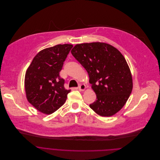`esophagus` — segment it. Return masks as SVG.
I'll use <instances>...</instances> for the list:
<instances>
[{
  "mask_svg": "<svg viewBox=\"0 0 160 160\" xmlns=\"http://www.w3.org/2000/svg\"><path fill=\"white\" fill-rule=\"evenodd\" d=\"M86 88V86L85 84H81L78 87V89L80 90V91H84Z\"/></svg>",
  "mask_w": 160,
  "mask_h": 160,
  "instance_id": "34e87169",
  "label": "esophagus"
}]
</instances>
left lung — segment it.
Listing matches in <instances>:
<instances>
[{
	"mask_svg": "<svg viewBox=\"0 0 160 160\" xmlns=\"http://www.w3.org/2000/svg\"><path fill=\"white\" fill-rule=\"evenodd\" d=\"M71 53L87 71L97 94L90 108L102 117L118 112L132 89V75L122 54L113 46L100 42L78 44Z\"/></svg>",
	"mask_w": 160,
	"mask_h": 160,
	"instance_id": "obj_1",
	"label": "left lung"
}]
</instances>
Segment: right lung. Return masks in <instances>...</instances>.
I'll return each mask as SVG.
<instances>
[{
    "label": "right lung",
    "instance_id": "right-lung-1",
    "mask_svg": "<svg viewBox=\"0 0 160 160\" xmlns=\"http://www.w3.org/2000/svg\"><path fill=\"white\" fill-rule=\"evenodd\" d=\"M73 45H57L40 51L28 68L24 86L28 102L38 111L51 114L66 101L71 90L59 72Z\"/></svg>",
    "mask_w": 160,
    "mask_h": 160
}]
</instances>
